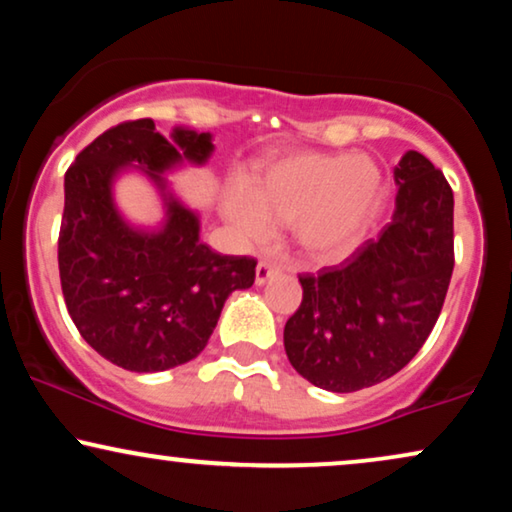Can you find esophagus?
<instances>
[{
	"label": "esophagus",
	"instance_id": "1",
	"mask_svg": "<svg viewBox=\"0 0 512 512\" xmlns=\"http://www.w3.org/2000/svg\"><path fill=\"white\" fill-rule=\"evenodd\" d=\"M278 274H281V269L274 267V264L260 262V264H257V269H255V283H257V286H264V283L271 281V278H276Z\"/></svg>",
	"mask_w": 512,
	"mask_h": 512
}]
</instances>
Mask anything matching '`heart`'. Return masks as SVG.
<instances>
[{"mask_svg": "<svg viewBox=\"0 0 512 512\" xmlns=\"http://www.w3.org/2000/svg\"><path fill=\"white\" fill-rule=\"evenodd\" d=\"M385 174L366 153L293 151L257 167L250 186L231 179L222 215L245 243H267L276 224H290L304 260H345L383 210Z\"/></svg>", "mask_w": 512, "mask_h": 512, "instance_id": "b5f03b06", "label": "heart"}]
</instances>
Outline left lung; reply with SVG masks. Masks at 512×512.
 Listing matches in <instances>:
<instances>
[{
    "mask_svg": "<svg viewBox=\"0 0 512 512\" xmlns=\"http://www.w3.org/2000/svg\"><path fill=\"white\" fill-rule=\"evenodd\" d=\"M392 222L338 267L300 276L302 304L283 331L290 364L328 392L399 373L435 328L454 271V193L418 151L394 167Z\"/></svg>",
    "mask_w": 512,
    "mask_h": 512,
    "instance_id": "1",
    "label": "left lung"
}]
</instances>
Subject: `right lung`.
<instances>
[{
	"mask_svg": "<svg viewBox=\"0 0 512 512\" xmlns=\"http://www.w3.org/2000/svg\"><path fill=\"white\" fill-rule=\"evenodd\" d=\"M210 132L134 120L96 137L66 172L58 271L77 331L103 359L134 373H158L196 359L234 290L255 283L252 257L219 255L200 241V212L165 174L208 165ZM141 171L164 200L155 227L127 220L114 181Z\"/></svg>",
	"mask_w": 512,
	"mask_h": 512,
	"instance_id": "right-lung-1",
	"label": "right lung"
}]
</instances>
